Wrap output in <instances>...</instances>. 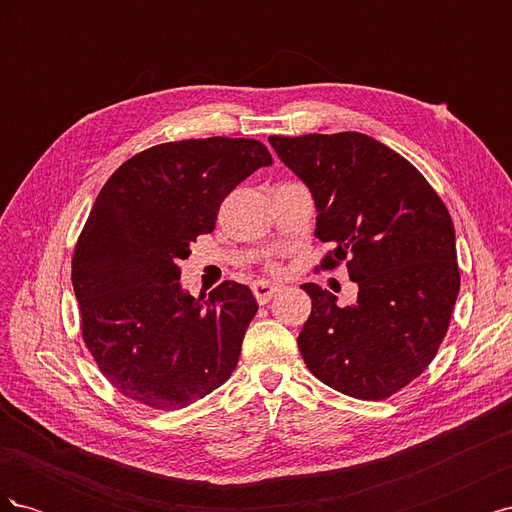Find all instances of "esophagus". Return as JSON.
<instances>
[{
  "label": "esophagus",
  "mask_w": 512,
  "mask_h": 512,
  "mask_svg": "<svg viewBox=\"0 0 512 512\" xmlns=\"http://www.w3.org/2000/svg\"><path fill=\"white\" fill-rule=\"evenodd\" d=\"M282 290V286H277V284H269V282H256L254 286H252V292H254V297H256V301L260 303V305H265V303H269L277 292Z\"/></svg>",
  "instance_id": "1"
}]
</instances>
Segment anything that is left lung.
I'll return each mask as SVG.
<instances>
[{"label":"left lung","instance_id":"1","mask_svg":"<svg viewBox=\"0 0 512 512\" xmlns=\"http://www.w3.org/2000/svg\"><path fill=\"white\" fill-rule=\"evenodd\" d=\"M314 194L316 237L331 243L320 269H348L354 305L316 284L299 350L331 389L380 401L438 354L459 294L455 228L442 198L397 151L361 132L269 136Z\"/></svg>","mask_w":512,"mask_h":512}]
</instances>
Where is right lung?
<instances>
[{"label": "right lung", "instance_id": "right-lung-1", "mask_svg": "<svg viewBox=\"0 0 512 512\" xmlns=\"http://www.w3.org/2000/svg\"><path fill=\"white\" fill-rule=\"evenodd\" d=\"M269 164L254 138H190L136 153L104 183L74 247L72 286L83 342L121 395L181 410L235 371L258 312L252 290L222 282L194 299L179 262L213 232L222 200Z\"/></svg>", "mask_w": 512, "mask_h": 512}]
</instances>
